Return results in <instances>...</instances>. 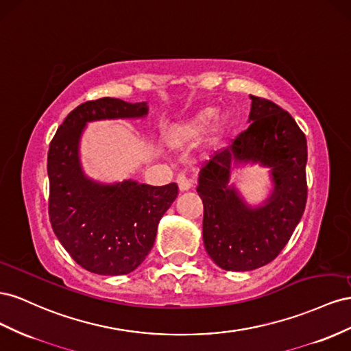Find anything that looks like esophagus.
<instances>
[{"instance_id": "esophagus-1", "label": "esophagus", "mask_w": 351, "mask_h": 351, "mask_svg": "<svg viewBox=\"0 0 351 351\" xmlns=\"http://www.w3.org/2000/svg\"><path fill=\"white\" fill-rule=\"evenodd\" d=\"M176 182H178V186H179V191H181V193H185V191H188V189L193 188V181L189 178H186L184 173L178 175Z\"/></svg>"}]
</instances>
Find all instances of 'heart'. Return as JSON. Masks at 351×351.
Listing matches in <instances>:
<instances>
[{"instance_id": "obj_1", "label": "heart", "mask_w": 351, "mask_h": 351, "mask_svg": "<svg viewBox=\"0 0 351 351\" xmlns=\"http://www.w3.org/2000/svg\"><path fill=\"white\" fill-rule=\"evenodd\" d=\"M215 114H216L215 108L206 107L199 110V112H197L191 117L178 120V122L167 125L163 129L165 144L169 148H184L186 145H191L206 132V129L208 123L212 122ZM229 122H231V120H229L226 114L220 117L217 120V123L213 126L212 139H216L222 134H225V131L229 128Z\"/></svg>"}]
</instances>
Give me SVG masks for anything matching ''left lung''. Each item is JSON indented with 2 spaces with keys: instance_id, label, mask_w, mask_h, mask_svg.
<instances>
[{
  "instance_id": "left-lung-1",
  "label": "left lung",
  "mask_w": 351,
  "mask_h": 351,
  "mask_svg": "<svg viewBox=\"0 0 351 351\" xmlns=\"http://www.w3.org/2000/svg\"><path fill=\"white\" fill-rule=\"evenodd\" d=\"M250 98L252 125L208 160L199 170L197 186L204 206L206 252L219 267L234 272L272 262L291 238L307 199L304 134L275 103ZM247 164L269 169L274 188L262 205H248L230 182L232 167Z\"/></svg>"
}]
</instances>
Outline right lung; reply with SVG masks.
Returning a JSON list of instances; mask_svg holds the SVG:
<instances>
[{
  "mask_svg": "<svg viewBox=\"0 0 351 351\" xmlns=\"http://www.w3.org/2000/svg\"><path fill=\"white\" fill-rule=\"evenodd\" d=\"M148 104L104 97L70 112L48 149V215L53 231L77 265L98 275H126L153 248L157 226L178 197L165 186L132 179L103 184L85 175L79 144L89 122L144 119Z\"/></svg>",
  "mask_w": 351,
  "mask_h": 351,
  "instance_id": "1",
  "label": "right lung"
}]
</instances>
